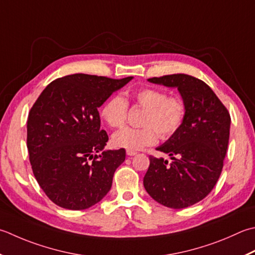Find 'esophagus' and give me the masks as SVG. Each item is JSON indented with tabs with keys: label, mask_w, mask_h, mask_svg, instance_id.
Listing matches in <instances>:
<instances>
[{
	"label": "esophagus",
	"mask_w": 255,
	"mask_h": 255,
	"mask_svg": "<svg viewBox=\"0 0 255 255\" xmlns=\"http://www.w3.org/2000/svg\"><path fill=\"white\" fill-rule=\"evenodd\" d=\"M137 152L136 151H133V150H127V154L128 156H134V154H136Z\"/></svg>",
	"instance_id": "1"
}]
</instances>
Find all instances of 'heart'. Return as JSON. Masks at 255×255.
<instances>
[{"mask_svg":"<svg viewBox=\"0 0 255 255\" xmlns=\"http://www.w3.org/2000/svg\"><path fill=\"white\" fill-rule=\"evenodd\" d=\"M133 105L144 109L141 128L126 127L114 133L115 147L128 150H139L152 146L161 138L176 133L184 122L187 106L179 96H168L167 92L159 88L144 87L129 94ZM128 103L122 96L114 95L104 103L101 115L111 128H122L127 119Z\"/></svg>","mask_w":255,"mask_h":255,"instance_id":"heart-1","label":"heart"}]
</instances>
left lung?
Returning a JSON list of instances; mask_svg holds the SVG:
<instances>
[{
  "label": "left lung",
  "mask_w": 255,
  "mask_h": 255,
  "mask_svg": "<svg viewBox=\"0 0 255 255\" xmlns=\"http://www.w3.org/2000/svg\"><path fill=\"white\" fill-rule=\"evenodd\" d=\"M148 81L177 87L187 114L180 129L157 148L172 161L149 156L143 187L164 207H190L206 198L220 177L230 137V114L206 83L190 75H166Z\"/></svg>",
  "instance_id": "1"
}]
</instances>
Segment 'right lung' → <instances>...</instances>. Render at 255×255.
Segmentation results:
<instances>
[{"mask_svg": "<svg viewBox=\"0 0 255 255\" xmlns=\"http://www.w3.org/2000/svg\"><path fill=\"white\" fill-rule=\"evenodd\" d=\"M132 78L68 75L49 83L34 103L27 118L29 162L58 207L85 210L111 190L126 150H103L108 134L101 129L98 107Z\"/></svg>", "mask_w": 255, "mask_h": 255, "instance_id": "1", "label": "right lung"}]
</instances>
